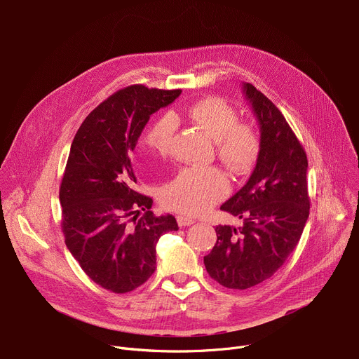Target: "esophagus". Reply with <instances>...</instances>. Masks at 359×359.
<instances>
[{
    "label": "esophagus",
    "instance_id": "obj_1",
    "mask_svg": "<svg viewBox=\"0 0 359 359\" xmlns=\"http://www.w3.org/2000/svg\"><path fill=\"white\" fill-rule=\"evenodd\" d=\"M177 223L180 227H186V226H191L193 223H196V220L189 216H177Z\"/></svg>",
    "mask_w": 359,
    "mask_h": 359
}]
</instances>
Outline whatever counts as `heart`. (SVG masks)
Returning <instances> with one entry per match:
<instances>
[{"label":"heart","instance_id":"obj_1","mask_svg":"<svg viewBox=\"0 0 359 359\" xmlns=\"http://www.w3.org/2000/svg\"><path fill=\"white\" fill-rule=\"evenodd\" d=\"M183 115L216 142L220 161L233 172L245 170L259 155L257 132L237 122L236 109L222 97H206L184 109ZM175 135V121L165 115L153 122L144 143L158 155H166ZM227 191V180L217 169H184L161 190L166 208L183 215H197L219 201Z\"/></svg>","mask_w":359,"mask_h":359}]
</instances>
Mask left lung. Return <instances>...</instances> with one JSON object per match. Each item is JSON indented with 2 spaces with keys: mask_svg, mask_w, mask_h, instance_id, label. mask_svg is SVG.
I'll return each mask as SVG.
<instances>
[{
  "mask_svg": "<svg viewBox=\"0 0 359 359\" xmlns=\"http://www.w3.org/2000/svg\"><path fill=\"white\" fill-rule=\"evenodd\" d=\"M241 86L260 125V151L248 182L220 208L243 224L216 226L217 241L204 257L209 276L233 290L273 277L298 244L310 215L304 147L266 95L251 83Z\"/></svg>",
  "mask_w": 359,
  "mask_h": 359,
  "instance_id": "8db88e82",
  "label": "left lung"
}]
</instances>
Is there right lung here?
<instances>
[{
    "instance_id": "add662e5",
    "label": "right lung",
    "mask_w": 359,
    "mask_h": 359,
    "mask_svg": "<svg viewBox=\"0 0 359 359\" xmlns=\"http://www.w3.org/2000/svg\"><path fill=\"white\" fill-rule=\"evenodd\" d=\"M180 93L126 86L86 116L71 144L60 189L65 244L92 281L116 294L147 281L161 236L179 229L172 215H153V200L135 190L129 156L150 115Z\"/></svg>"
}]
</instances>
